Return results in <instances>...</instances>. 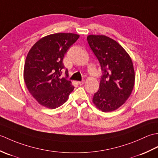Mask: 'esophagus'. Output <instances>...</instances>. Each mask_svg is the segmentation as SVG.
Returning a JSON list of instances; mask_svg holds the SVG:
<instances>
[{
	"mask_svg": "<svg viewBox=\"0 0 158 158\" xmlns=\"http://www.w3.org/2000/svg\"><path fill=\"white\" fill-rule=\"evenodd\" d=\"M84 83H85V81H79L78 82V83H79L80 85H83V84H84Z\"/></svg>",
	"mask_w": 158,
	"mask_h": 158,
	"instance_id": "esophagus-1",
	"label": "esophagus"
}]
</instances>
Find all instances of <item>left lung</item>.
Masks as SVG:
<instances>
[{
	"mask_svg": "<svg viewBox=\"0 0 158 158\" xmlns=\"http://www.w3.org/2000/svg\"><path fill=\"white\" fill-rule=\"evenodd\" d=\"M87 40L102 71L92 102L102 112L113 111L126 102L132 92L135 73L132 59L122 45L108 36L90 35Z\"/></svg>",
	"mask_w": 158,
	"mask_h": 158,
	"instance_id": "8db88e82",
	"label": "left lung"
}]
</instances>
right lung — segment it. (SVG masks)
Listing matches in <instances>:
<instances>
[{
	"label": "right lung",
	"mask_w": 158,
	"mask_h": 158,
	"mask_svg": "<svg viewBox=\"0 0 158 158\" xmlns=\"http://www.w3.org/2000/svg\"><path fill=\"white\" fill-rule=\"evenodd\" d=\"M74 33H55L39 39L26 56L23 80L28 92L37 102L56 109L67 101L75 87L61 75L62 60L67 50L79 39ZM65 74L68 76V70Z\"/></svg>",
	"instance_id": "right-lung-1"
}]
</instances>
